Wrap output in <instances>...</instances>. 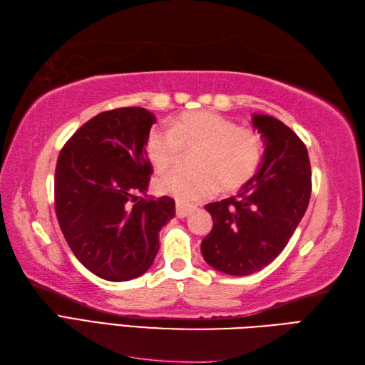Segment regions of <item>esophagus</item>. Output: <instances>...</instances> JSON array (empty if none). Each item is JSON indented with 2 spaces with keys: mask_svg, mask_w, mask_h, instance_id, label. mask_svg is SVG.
<instances>
[{
  "mask_svg": "<svg viewBox=\"0 0 365 365\" xmlns=\"http://www.w3.org/2000/svg\"><path fill=\"white\" fill-rule=\"evenodd\" d=\"M190 212H192L190 206H184V204H181V202H176V217L178 218L189 217Z\"/></svg>",
  "mask_w": 365,
  "mask_h": 365,
  "instance_id": "1",
  "label": "esophagus"
}]
</instances>
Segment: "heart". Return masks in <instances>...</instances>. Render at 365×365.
Returning <instances> with one entry per match:
<instances>
[{
	"instance_id": "obj_1",
	"label": "heart",
	"mask_w": 365,
	"mask_h": 365,
	"mask_svg": "<svg viewBox=\"0 0 365 365\" xmlns=\"http://www.w3.org/2000/svg\"><path fill=\"white\" fill-rule=\"evenodd\" d=\"M193 150V170H172L156 180V190L182 204L209 198L220 187L234 192L250 182L263 161V138L213 111H190L155 127L145 139V153L156 170L173 165L181 150Z\"/></svg>"
}]
</instances>
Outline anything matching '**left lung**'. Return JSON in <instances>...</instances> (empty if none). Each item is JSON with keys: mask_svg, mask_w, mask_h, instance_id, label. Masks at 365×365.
<instances>
[{"mask_svg": "<svg viewBox=\"0 0 365 365\" xmlns=\"http://www.w3.org/2000/svg\"><path fill=\"white\" fill-rule=\"evenodd\" d=\"M264 144L263 161L237 197L204 206L213 220L201 254L213 269L250 275L277 257L305 215L311 165L304 142L279 119L254 114Z\"/></svg>", "mask_w": 365, "mask_h": 365, "instance_id": "left-lung-1", "label": "left lung"}]
</instances>
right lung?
Instances as JSON below:
<instances>
[{"label": "right lung", "instance_id": "obj_1", "mask_svg": "<svg viewBox=\"0 0 365 365\" xmlns=\"http://www.w3.org/2000/svg\"><path fill=\"white\" fill-rule=\"evenodd\" d=\"M156 122L140 106L103 111L61 148L56 213L77 260L97 277L127 282L148 271L175 200L145 195L153 168L145 139Z\"/></svg>", "mask_w": 365, "mask_h": 365}]
</instances>
